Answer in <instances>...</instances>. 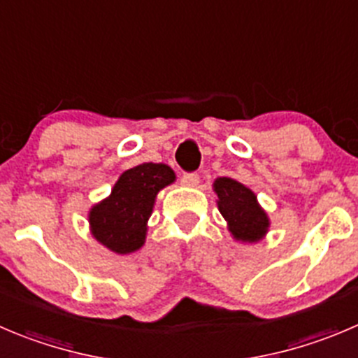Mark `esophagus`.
<instances>
[{
  "label": "esophagus",
  "mask_w": 358,
  "mask_h": 358,
  "mask_svg": "<svg viewBox=\"0 0 358 358\" xmlns=\"http://www.w3.org/2000/svg\"><path fill=\"white\" fill-rule=\"evenodd\" d=\"M182 186H188V188H195L199 185V176L196 173H182L181 177Z\"/></svg>",
  "instance_id": "34e87169"
}]
</instances>
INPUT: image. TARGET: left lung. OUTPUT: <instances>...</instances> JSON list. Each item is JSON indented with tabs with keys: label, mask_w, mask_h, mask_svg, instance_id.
<instances>
[{
	"label": "left lung",
	"mask_w": 358,
	"mask_h": 358,
	"mask_svg": "<svg viewBox=\"0 0 358 358\" xmlns=\"http://www.w3.org/2000/svg\"><path fill=\"white\" fill-rule=\"evenodd\" d=\"M213 189L217 195V209L234 239L253 244L267 236L271 220L255 192L232 177H217Z\"/></svg>",
	"instance_id": "obj_1"
}]
</instances>
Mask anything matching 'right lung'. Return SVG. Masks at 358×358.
Segmentation results:
<instances>
[{"label":"right lung","instance_id":"obj_1","mask_svg":"<svg viewBox=\"0 0 358 358\" xmlns=\"http://www.w3.org/2000/svg\"><path fill=\"white\" fill-rule=\"evenodd\" d=\"M172 182L176 173L165 163H141L122 172L110 195L90 209L91 236L112 253L130 255L141 250L156 195Z\"/></svg>","mask_w":358,"mask_h":358}]
</instances>
